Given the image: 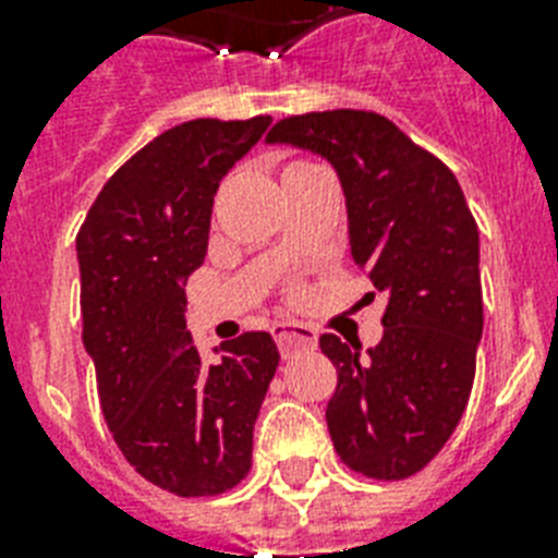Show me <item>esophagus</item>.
<instances>
[{
  "instance_id": "obj_1",
  "label": "esophagus",
  "mask_w": 558,
  "mask_h": 558,
  "mask_svg": "<svg viewBox=\"0 0 558 558\" xmlns=\"http://www.w3.org/2000/svg\"><path fill=\"white\" fill-rule=\"evenodd\" d=\"M271 336L278 341V348L283 356H292L298 350L315 348V341H318V332L301 322H278L271 327Z\"/></svg>"
}]
</instances>
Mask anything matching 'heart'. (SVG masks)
<instances>
[{
	"label": "heart",
	"mask_w": 558,
	"mask_h": 558,
	"mask_svg": "<svg viewBox=\"0 0 558 558\" xmlns=\"http://www.w3.org/2000/svg\"><path fill=\"white\" fill-rule=\"evenodd\" d=\"M306 161H295V165H289V170H295V168H304Z\"/></svg>",
	"instance_id": "heart-1"
}]
</instances>
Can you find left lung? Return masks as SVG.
<instances>
[{
    "mask_svg": "<svg viewBox=\"0 0 558 558\" xmlns=\"http://www.w3.org/2000/svg\"><path fill=\"white\" fill-rule=\"evenodd\" d=\"M318 153L348 199L350 254L388 295L381 341L322 336L339 371L327 428L339 458L376 481L416 475L466 411L484 332L477 222L458 179L393 121L365 109L283 118L266 135ZM373 295V292H371Z\"/></svg>",
    "mask_w": 558,
    "mask_h": 558,
    "instance_id": "obj_1",
    "label": "left lung"
}]
</instances>
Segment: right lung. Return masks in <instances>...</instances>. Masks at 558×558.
<instances>
[{"instance_id": "1", "label": "right lung", "mask_w": 558, "mask_h": 558, "mask_svg": "<svg viewBox=\"0 0 558 558\" xmlns=\"http://www.w3.org/2000/svg\"><path fill=\"white\" fill-rule=\"evenodd\" d=\"M271 118H196L112 173L77 231L83 348L109 432L130 466L182 498L219 495L252 469L254 420L280 353L243 332L202 362L185 280L208 252L214 193Z\"/></svg>"}]
</instances>
